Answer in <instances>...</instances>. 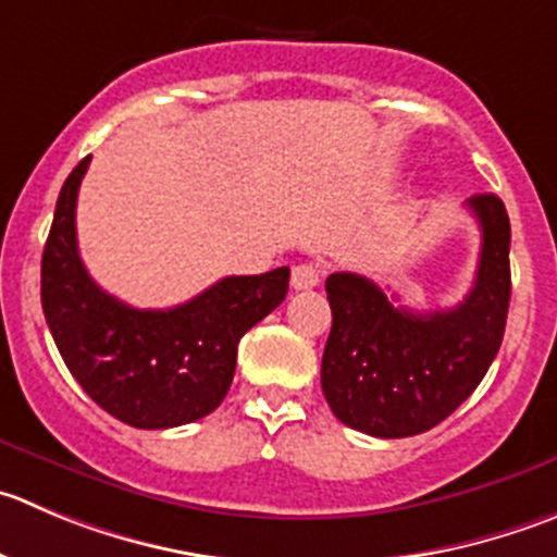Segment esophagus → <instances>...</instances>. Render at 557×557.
Instances as JSON below:
<instances>
[{"label":"esophagus","mask_w":557,"mask_h":557,"mask_svg":"<svg viewBox=\"0 0 557 557\" xmlns=\"http://www.w3.org/2000/svg\"><path fill=\"white\" fill-rule=\"evenodd\" d=\"M320 264L314 262H298L293 268V278H289V284H293V289H311L320 284Z\"/></svg>","instance_id":"1"}]
</instances>
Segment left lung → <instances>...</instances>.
Segmentation results:
<instances>
[{
    "mask_svg": "<svg viewBox=\"0 0 557 557\" xmlns=\"http://www.w3.org/2000/svg\"><path fill=\"white\" fill-rule=\"evenodd\" d=\"M481 226L473 289L454 309L418 311L358 273H331L322 394L333 416L372 437H410L446 421L484 380L511 300V224L495 194L468 202Z\"/></svg>",
    "mask_w": 557,
    "mask_h": 557,
    "instance_id": "1",
    "label": "left lung"
}]
</instances>
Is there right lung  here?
Listing matches in <instances>:
<instances>
[{
  "label": "right lung",
  "mask_w": 557,
  "mask_h": 557,
  "mask_svg": "<svg viewBox=\"0 0 557 557\" xmlns=\"http://www.w3.org/2000/svg\"><path fill=\"white\" fill-rule=\"evenodd\" d=\"M89 156L67 174L40 264V300L62 361L95 405L136 429L199 421L224 401L243 333L282 304L289 268L226 275L174 309H134L78 257L76 199Z\"/></svg>",
  "instance_id": "obj_1"
}]
</instances>
